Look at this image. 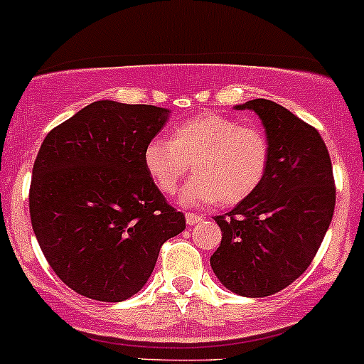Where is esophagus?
I'll use <instances>...</instances> for the list:
<instances>
[{"instance_id": "esophagus-1", "label": "esophagus", "mask_w": 364, "mask_h": 364, "mask_svg": "<svg viewBox=\"0 0 364 364\" xmlns=\"http://www.w3.org/2000/svg\"><path fill=\"white\" fill-rule=\"evenodd\" d=\"M202 220H204V216L195 215V213H188V215H186V222H188V225H195V223L202 222Z\"/></svg>"}]
</instances>
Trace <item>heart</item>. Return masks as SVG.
Here are the masks:
<instances>
[{
	"label": "heart",
	"mask_w": 364,
	"mask_h": 364,
	"mask_svg": "<svg viewBox=\"0 0 364 364\" xmlns=\"http://www.w3.org/2000/svg\"><path fill=\"white\" fill-rule=\"evenodd\" d=\"M271 160V144L255 126H243L220 113H202L173 128L171 141L155 136L146 144L142 162L160 193L173 195L193 166V176L180 191V204L222 202L236 205L262 186Z\"/></svg>",
	"instance_id": "heart-1"
}]
</instances>
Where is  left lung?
Segmentation results:
<instances>
[{
  "label": "left lung",
  "mask_w": 364,
  "mask_h": 364,
  "mask_svg": "<svg viewBox=\"0 0 364 364\" xmlns=\"http://www.w3.org/2000/svg\"><path fill=\"white\" fill-rule=\"evenodd\" d=\"M235 108L259 117L271 160L262 186L215 218L222 242L211 267L228 291L263 298L291 285L314 259L334 215V175L318 129L294 113L267 99Z\"/></svg>",
  "instance_id": "left-lung-1"
}]
</instances>
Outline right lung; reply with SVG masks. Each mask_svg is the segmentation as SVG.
Here are the masks:
<instances>
[{
	"instance_id": "add662e5",
	"label": "right lung",
	"mask_w": 364,
	"mask_h": 364,
	"mask_svg": "<svg viewBox=\"0 0 364 364\" xmlns=\"http://www.w3.org/2000/svg\"><path fill=\"white\" fill-rule=\"evenodd\" d=\"M168 108L95 101L53 128L32 169L30 220L63 283L97 301L141 291L160 247L186 229L142 162Z\"/></svg>"
}]
</instances>
